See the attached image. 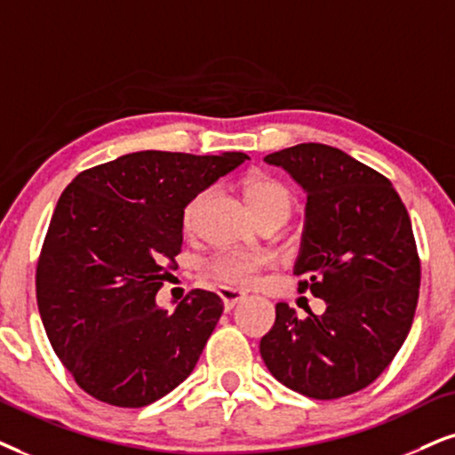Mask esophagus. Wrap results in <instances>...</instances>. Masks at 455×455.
<instances>
[{"mask_svg":"<svg viewBox=\"0 0 455 455\" xmlns=\"http://www.w3.org/2000/svg\"><path fill=\"white\" fill-rule=\"evenodd\" d=\"M220 298H222L224 307L233 308L235 304H239V302L245 300V291L233 290V287H222V290H220Z\"/></svg>","mask_w":455,"mask_h":455,"instance_id":"1","label":"esophagus"}]
</instances>
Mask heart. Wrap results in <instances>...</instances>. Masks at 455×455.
I'll list each match as a JSON object with an SVG mask.
<instances>
[{"label":"heart","instance_id":"obj_1","mask_svg":"<svg viewBox=\"0 0 455 455\" xmlns=\"http://www.w3.org/2000/svg\"><path fill=\"white\" fill-rule=\"evenodd\" d=\"M241 188H243L247 204H250V208L254 210L258 218L268 214H291L294 195L277 178L254 172V174L243 178ZM205 197H208V191H201L188 199L185 208H182V228L187 233H191L195 224H197L201 204H204ZM270 262H273V256L268 251L228 250L212 258L208 264V275L220 285L250 287L256 283L258 273L267 268Z\"/></svg>","mask_w":455,"mask_h":455}]
</instances>
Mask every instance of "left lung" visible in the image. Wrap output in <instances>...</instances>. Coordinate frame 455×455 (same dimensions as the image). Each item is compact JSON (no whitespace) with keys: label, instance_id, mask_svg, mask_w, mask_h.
<instances>
[{"label":"left lung","instance_id":"8db88e82","mask_svg":"<svg viewBox=\"0 0 455 455\" xmlns=\"http://www.w3.org/2000/svg\"><path fill=\"white\" fill-rule=\"evenodd\" d=\"M307 191V224L294 273L300 291L325 300L298 319L275 307L260 340L268 371L310 399H340L370 387L411 330L419 256L403 201L387 176L340 148L304 142L264 157Z\"/></svg>","mask_w":455,"mask_h":455}]
</instances>
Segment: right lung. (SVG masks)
Wrapping results in <instances>:
<instances>
[{"label":"right lung","mask_w":455,"mask_h":455,"mask_svg":"<svg viewBox=\"0 0 455 455\" xmlns=\"http://www.w3.org/2000/svg\"><path fill=\"white\" fill-rule=\"evenodd\" d=\"M245 153L140 151L62 191L37 260V307L60 363L102 403L145 407L197 365L224 304L193 290L174 313L155 296L182 250V208Z\"/></svg>","instance_id":"add662e5"}]
</instances>
